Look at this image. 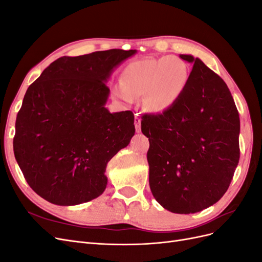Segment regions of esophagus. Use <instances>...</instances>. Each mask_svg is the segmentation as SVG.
Returning <instances> with one entry per match:
<instances>
[{"mask_svg": "<svg viewBox=\"0 0 262 262\" xmlns=\"http://www.w3.org/2000/svg\"><path fill=\"white\" fill-rule=\"evenodd\" d=\"M134 125H136L137 132H141V118L139 115H136V117H134Z\"/></svg>", "mask_w": 262, "mask_h": 262, "instance_id": "1", "label": "esophagus"}]
</instances>
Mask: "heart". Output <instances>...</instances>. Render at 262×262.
<instances>
[{
    "mask_svg": "<svg viewBox=\"0 0 262 262\" xmlns=\"http://www.w3.org/2000/svg\"><path fill=\"white\" fill-rule=\"evenodd\" d=\"M189 82V70L177 57L142 59L131 62L121 75L122 89L117 95L126 102L144 96L143 104L152 113H164L176 104Z\"/></svg>",
    "mask_w": 262,
    "mask_h": 262,
    "instance_id": "b5f03b06",
    "label": "heart"
}]
</instances>
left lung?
Listing matches in <instances>:
<instances>
[{
	"label": "left lung",
	"mask_w": 262,
	"mask_h": 262,
	"mask_svg": "<svg viewBox=\"0 0 262 262\" xmlns=\"http://www.w3.org/2000/svg\"><path fill=\"white\" fill-rule=\"evenodd\" d=\"M189 82L175 105L142 117L149 188L172 213L200 212L224 195L239 162V115L222 78L190 54Z\"/></svg>",
	"instance_id": "1"
}]
</instances>
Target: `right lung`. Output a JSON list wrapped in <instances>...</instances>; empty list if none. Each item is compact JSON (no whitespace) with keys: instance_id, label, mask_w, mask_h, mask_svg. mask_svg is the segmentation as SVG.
Masks as SVG:
<instances>
[{"instance_id":"right-lung-1","label":"right lung","mask_w":262,"mask_h":262,"mask_svg":"<svg viewBox=\"0 0 262 262\" xmlns=\"http://www.w3.org/2000/svg\"><path fill=\"white\" fill-rule=\"evenodd\" d=\"M137 50L112 49L62 57L24 96L14 154L30 188L58 205L91 201L105 191L108 162L134 136L130 110L105 107L108 78Z\"/></svg>"}]
</instances>
